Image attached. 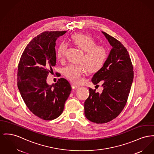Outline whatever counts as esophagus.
Wrapping results in <instances>:
<instances>
[{
    "label": "esophagus",
    "instance_id": "esophagus-1",
    "mask_svg": "<svg viewBox=\"0 0 154 154\" xmlns=\"http://www.w3.org/2000/svg\"><path fill=\"white\" fill-rule=\"evenodd\" d=\"M72 89H75V88H79V85H75V84H72Z\"/></svg>",
    "mask_w": 154,
    "mask_h": 154
}]
</instances>
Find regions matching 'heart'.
<instances>
[{
  "mask_svg": "<svg viewBox=\"0 0 154 154\" xmlns=\"http://www.w3.org/2000/svg\"><path fill=\"white\" fill-rule=\"evenodd\" d=\"M70 40L74 45L84 52L82 58L84 64L90 72L100 70L105 63L108 52L106 49L102 46H97L95 41L90 36L82 34H74L70 37ZM66 49V44L61 43L56 51V57L59 60L63 57ZM64 74L70 81L79 83L82 75L85 72L84 65H70L64 69Z\"/></svg>",
  "mask_w": 154,
  "mask_h": 154,
  "instance_id": "1",
  "label": "heart"
}]
</instances>
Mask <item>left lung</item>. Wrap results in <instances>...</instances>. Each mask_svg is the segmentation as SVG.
<instances>
[{
	"instance_id": "1",
	"label": "left lung",
	"mask_w": 154,
	"mask_h": 154,
	"mask_svg": "<svg viewBox=\"0 0 154 154\" xmlns=\"http://www.w3.org/2000/svg\"><path fill=\"white\" fill-rule=\"evenodd\" d=\"M102 33L112 48L91 82L94 85L103 82V90L99 93L89 88L90 95L84 102L85 117L98 124L108 123L121 113L126 105L134 77L133 65L126 48L115 38L105 32Z\"/></svg>"
}]
</instances>
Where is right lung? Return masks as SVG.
<instances>
[{"mask_svg": "<svg viewBox=\"0 0 154 154\" xmlns=\"http://www.w3.org/2000/svg\"><path fill=\"white\" fill-rule=\"evenodd\" d=\"M66 31H45L34 38L25 48L18 63L17 86L29 110L38 118L51 120L63 112L72 87L60 78L49 85L46 79L56 65V41Z\"/></svg>", "mask_w": 154, "mask_h": 154, "instance_id": "add662e5", "label": "right lung"}]
</instances>
